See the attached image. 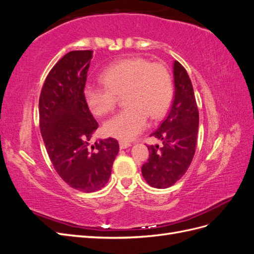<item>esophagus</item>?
I'll list each match as a JSON object with an SVG mask.
<instances>
[{"label":"esophagus","instance_id":"esophagus-1","mask_svg":"<svg viewBox=\"0 0 254 254\" xmlns=\"http://www.w3.org/2000/svg\"><path fill=\"white\" fill-rule=\"evenodd\" d=\"M130 146H131V144L130 143H128V142H120V148L121 149H126V148H128V147H130Z\"/></svg>","mask_w":254,"mask_h":254}]
</instances>
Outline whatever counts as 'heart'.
<instances>
[{
	"label": "heart",
	"mask_w": 254,
	"mask_h": 254,
	"mask_svg": "<svg viewBox=\"0 0 254 254\" xmlns=\"http://www.w3.org/2000/svg\"><path fill=\"white\" fill-rule=\"evenodd\" d=\"M104 84L88 83L83 95L90 111L102 117L111 112L118 95L124 93L127 106L105 123L107 134L131 141L147 127L148 117L159 120L168 110L173 99V81L163 65L144 58L121 60L102 73Z\"/></svg>",
	"instance_id": "1"
}]
</instances>
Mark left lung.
<instances>
[{
    "label": "left lung",
    "instance_id": "obj_1",
    "mask_svg": "<svg viewBox=\"0 0 254 254\" xmlns=\"http://www.w3.org/2000/svg\"><path fill=\"white\" fill-rule=\"evenodd\" d=\"M175 93L168 114L150 136L162 142L148 145L147 162L142 175L150 187L170 188L187 173L195 155L199 112L189 75L178 61L173 64Z\"/></svg>",
    "mask_w": 254,
    "mask_h": 254
}]
</instances>
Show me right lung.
I'll return each instance as SVG.
<instances>
[{
	"instance_id": "add662e5",
	"label": "right lung",
	"mask_w": 254,
	"mask_h": 254,
	"mask_svg": "<svg viewBox=\"0 0 254 254\" xmlns=\"http://www.w3.org/2000/svg\"><path fill=\"white\" fill-rule=\"evenodd\" d=\"M93 51L65 54L49 73L39 98L40 131L52 163L71 188L84 193L108 182L120 146L113 137L89 141L98 124L83 95Z\"/></svg>"
}]
</instances>
